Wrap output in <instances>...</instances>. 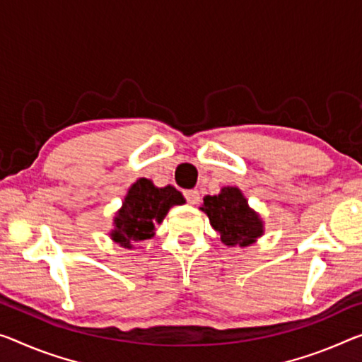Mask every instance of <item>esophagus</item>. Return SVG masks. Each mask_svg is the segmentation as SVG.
Listing matches in <instances>:
<instances>
[{
  "label": "esophagus",
  "mask_w": 362,
  "mask_h": 362,
  "mask_svg": "<svg viewBox=\"0 0 362 362\" xmlns=\"http://www.w3.org/2000/svg\"><path fill=\"white\" fill-rule=\"evenodd\" d=\"M185 197L189 204H197L200 200V196H199V191L197 189H189V191H185Z\"/></svg>",
  "instance_id": "1"
}]
</instances>
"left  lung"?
<instances>
[{
    "label": "left lung",
    "instance_id": "1",
    "mask_svg": "<svg viewBox=\"0 0 362 362\" xmlns=\"http://www.w3.org/2000/svg\"><path fill=\"white\" fill-rule=\"evenodd\" d=\"M202 210L226 246H249L262 235V220L249 209L238 187H223L218 196H207Z\"/></svg>",
    "mask_w": 362,
    "mask_h": 362
}]
</instances>
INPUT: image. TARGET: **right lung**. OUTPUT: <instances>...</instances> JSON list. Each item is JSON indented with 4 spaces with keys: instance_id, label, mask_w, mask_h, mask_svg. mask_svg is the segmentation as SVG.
Listing matches in <instances>:
<instances>
[{
    "instance_id": "obj_1",
    "label": "right lung",
    "mask_w": 362,
    "mask_h": 362,
    "mask_svg": "<svg viewBox=\"0 0 362 362\" xmlns=\"http://www.w3.org/2000/svg\"><path fill=\"white\" fill-rule=\"evenodd\" d=\"M185 204V197L173 186L155 187L150 180H139L129 192L115 218L116 228L111 238L124 247H132L144 239L153 236L155 223H160L173 205Z\"/></svg>"
}]
</instances>
